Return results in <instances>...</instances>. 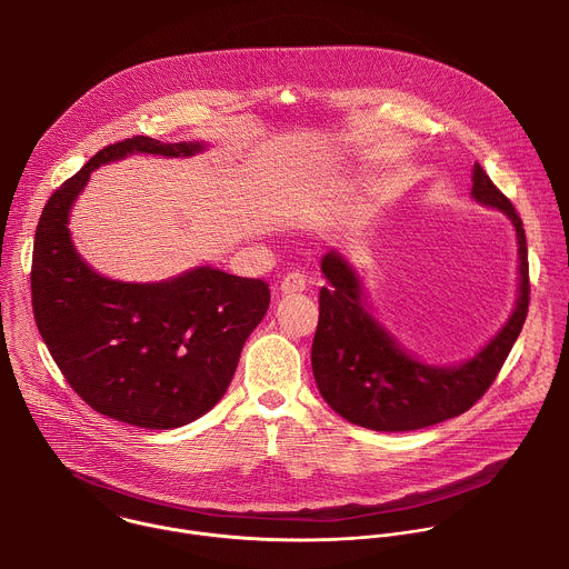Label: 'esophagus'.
I'll list each match as a JSON object with an SVG mask.
<instances>
[{
	"label": "esophagus",
	"instance_id": "1",
	"mask_svg": "<svg viewBox=\"0 0 569 569\" xmlns=\"http://www.w3.org/2000/svg\"><path fill=\"white\" fill-rule=\"evenodd\" d=\"M279 290L283 295H297V292H303L306 290V277L301 272H290L281 279V286Z\"/></svg>",
	"mask_w": 569,
	"mask_h": 569
}]
</instances>
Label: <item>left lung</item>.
<instances>
[{"mask_svg":"<svg viewBox=\"0 0 569 569\" xmlns=\"http://www.w3.org/2000/svg\"><path fill=\"white\" fill-rule=\"evenodd\" d=\"M470 198L502 211L516 229L518 295L502 329L463 362L432 365L405 349L376 317L356 266L336 248L321 257L327 286L319 292L312 376L321 398L349 423L376 432H408L455 419L491 387L513 349L529 308L525 227L479 164L472 167Z\"/></svg>","mask_w":569,"mask_h":569,"instance_id":"1","label":"left lung"}]
</instances>
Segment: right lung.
Returning a JSON list of instances; mask_svg holds the SVG:
<instances>
[{"label": "right lung", "instance_id": "1", "mask_svg": "<svg viewBox=\"0 0 569 569\" xmlns=\"http://www.w3.org/2000/svg\"><path fill=\"white\" fill-rule=\"evenodd\" d=\"M207 148V141L150 137L112 143L49 198L36 229L38 331L71 389L128 426L171 430L207 415L268 312L270 288L211 266L146 283L110 279L76 250L69 216L99 167L132 154L193 157Z\"/></svg>", "mask_w": 569, "mask_h": 569}]
</instances>
